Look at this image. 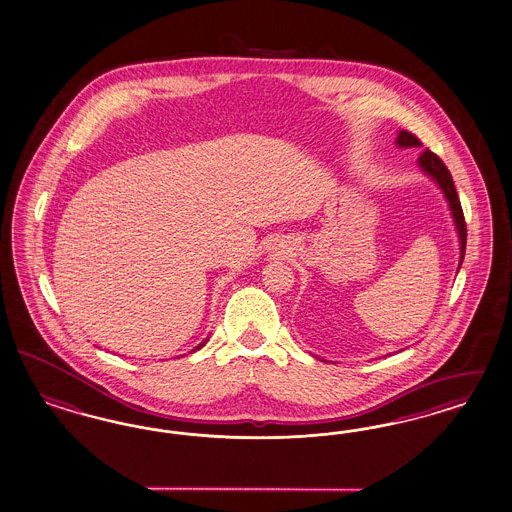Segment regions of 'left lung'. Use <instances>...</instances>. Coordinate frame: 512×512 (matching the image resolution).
Returning <instances> with one entry per match:
<instances>
[{
  "label": "left lung",
  "mask_w": 512,
  "mask_h": 512,
  "mask_svg": "<svg viewBox=\"0 0 512 512\" xmlns=\"http://www.w3.org/2000/svg\"><path fill=\"white\" fill-rule=\"evenodd\" d=\"M396 146L398 148H420V140L411 135L409 131H398V137H396ZM417 165H419L420 171L424 172L437 187L441 189L443 197L449 202L450 216L454 221V229L458 234V242H460V261H458V270L462 268L465 257V240H467V229H465L464 212H462V204L458 199V193H456V187L452 182V176H450L449 169L445 167V163L432 154L430 150H424L419 159H417ZM456 270V274H458Z\"/></svg>",
  "instance_id": "8db88e82"
}]
</instances>
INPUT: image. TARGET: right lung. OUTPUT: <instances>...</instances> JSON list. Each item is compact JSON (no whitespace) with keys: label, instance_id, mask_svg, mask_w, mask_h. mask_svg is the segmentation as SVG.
Listing matches in <instances>:
<instances>
[{"label":"right lung","instance_id":"add662e5","mask_svg":"<svg viewBox=\"0 0 512 512\" xmlns=\"http://www.w3.org/2000/svg\"><path fill=\"white\" fill-rule=\"evenodd\" d=\"M206 341H208V338H206V340H204V341H201V343H199V345H197V347H195V349H193V351H197V349H201L202 345H204V343H206Z\"/></svg>","mask_w":512,"mask_h":512}]
</instances>
